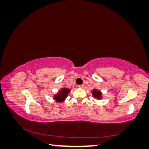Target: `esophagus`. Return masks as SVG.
<instances>
[{"instance_id":"esophagus-1","label":"esophagus","mask_w":149,"mask_h":149,"mask_svg":"<svg viewBox=\"0 0 149 149\" xmlns=\"http://www.w3.org/2000/svg\"><path fill=\"white\" fill-rule=\"evenodd\" d=\"M78 87L80 88H83L84 87V84H79Z\"/></svg>"}]
</instances>
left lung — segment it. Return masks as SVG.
Listing matches in <instances>:
<instances>
[{
	"mask_svg": "<svg viewBox=\"0 0 149 149\" xmlns=\"http://www.w3.org/2000/svg\"><path fill=\"white\" fill-rule=\"evenodd\" d=\"M93 95L94 97H95L96 98H100V96L101 95V93L100 91H97V90L94 89L93 91Z\"/></svg>",
	"mask_w": 149,
	"mask_h": 149,
	"instance_id": "obj_1",
	"label": "left lung"
}]
</instances>
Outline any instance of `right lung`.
Here are the masks:
<instances>
[{
    "label": "right lung",
    "mask_w": 149,
    "mask_h": 149,
    "mask_svg": "<svg viewBox=\"0 0 149 149\" xmlns=\"http://www.w3.org/2000/svg\"><path fill=\"white\" fill-rule=\"evenodd\" d=\"M70 90L69 89L63 88L59 91V93L57 94L56 95H55L54 99H55V100L58 102H62L63 101L65 100L67 95L70 93Z\"/></svg>",
    "instance_id": "1"
}]
</instances>
